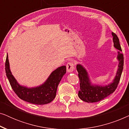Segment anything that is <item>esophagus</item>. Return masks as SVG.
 I'll use <instances>...</instances> for the list:
<instances>
[{
	"label": "esophagus",
	"instance_id": "1",
	"mask_svg": "<svg viewBox=\"0 0 129 129\" xmlns=\"http://www.w3.org/2000/svg\"><path fill=\"white\" fill-rule=\"evenodd\" d=\"M66 69L67 72L69 73L72 72L75 69V64L73 62H69L66 65Z\"/></svg>",
	"mask_w": 129,
	"mask_h": 129
}]
</instances>
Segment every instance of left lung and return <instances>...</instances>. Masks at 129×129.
<instances>
[{"label":"left lung","mask_w":129,"mask_h":129,"mask_svg":"<svg viewBox=\"0 0 129 129\" xmlns=\"http://www.w3.org/2000/svg\"><path fill=\"white\" fill-rule=\"evenodd\" d=\"M112 34L114 46L119 50L117 57V59L119 60V65L116 76L113 80V82L110 83L108 85L99 86L92 84L86 69L80 64H77L76 69L79 73L80 88V90L79 91L78 96L83 101L87 103L99 102L113 93L117 87L122 73L124 57L123 54L121 52L122 50L120 45L119 38L114 33L112 32Z\"/></svg>","instance_id":"1"}]
</instances>
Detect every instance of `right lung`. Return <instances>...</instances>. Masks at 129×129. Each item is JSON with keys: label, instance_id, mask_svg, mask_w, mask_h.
<instances>
[{"label": "right lung", "instance_id": "add662e5", "mask_svg": "<svg viewBox=\"0 0 129 129\" xmlns=\"http://www.w3.org/2000/svg\"><path fill=\"white\" fill-rule=\"evenodd\" d=\"M5 71L10 86L20 99L35 105H45L50 103L55 98L60 82L66 72V66H62L52 72L46 82L39 86L28 88L21 86L11 73L7 55Z\"/></svg>", "mask_w": 129, "mask_h": 129}]
</instances>
